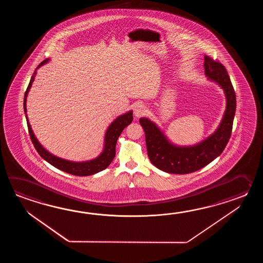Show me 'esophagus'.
Wrapping results in <instances>:
<instances>
[{"instance_id": "1", "label": "esophagus", "mask_w": 263, "mask_h": 263, "mask_svg": "<svg viewBox=\"0 0 263 263\" xmlns=\"http://www.w3.org/2000/svg\"><path fill=\"white\" fill-rule=\"evenodd\" d=\"M146 112H147L146 107L143 105V104H139V105L135 107V109H134V117L136 118H141V117L145 116Z\"/></svg>"}]
</instances>
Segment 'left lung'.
Masks as SVG:
<instances>
[{
	"instance_id": "1",
	"label": "left lung",
	"mask_w": 263,
	"mask_h": 263,
	"mask_svg": "<svg viewBox=\"0 0 263 263\" xmlns=\"http://www.w3.org/2000/svg\"><path fill=\"white\" fill-rule=\"evenodd\" d=\"M204 68L206 77L223 89L227 101L223 118L213 134L196 145H176L149 118L139 119L145 130L151 162L166 173L189 174L201 169L220 156L230 138L236 111V95L231 81L223 65L209 56L204 57Z\"/></svg>"
}]
</instances>
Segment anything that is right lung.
I'll return each instance as SVG.
<instances>
[{"mask_svg": "<svg viewBox=\"0 0 263 263\" xmlns=\"http://www.w3.org/2000/svg\"><path fill=\"white\" fill-rule=\"evenodd\" d=\"M49 61H50V59L48 58L42 63H40V65L36 67V69H39L41 66L47 64ZM36 69L34 70L33 76L31 77L28 87L24 94L23 108H24V112H25V117H26L27 125H28L29 134H30L31 140L34 144L35 149L39 152V154L44 159L46 162H49L52 166L58 168L64 172L74 175V176H82V177L90 176V175H94V174L99 173L102 170H104L105 168L110 165V163L112 162L114 158L116 156V145H117L118 137L120 136L122 130L133 122V118H134L133 110L119 116L112 121V123L109 125V127L107 128L106 133H105V136H104L103 149L99 156L96 157L89 161H84V162H73V161H69V160L62 159L60 157L55 156L47 151L44 146L39 142V140L34 135L33 129L31 128L28 117L26 114L27 112V109H26L27 96H28L29 91L32 87V84L34 83V77L36 75Z\"/></svg>", "mask_w": 263, "mask_h": 263, "instance_id": "right-lung-1", "label": "right lung"}]
</instances>
